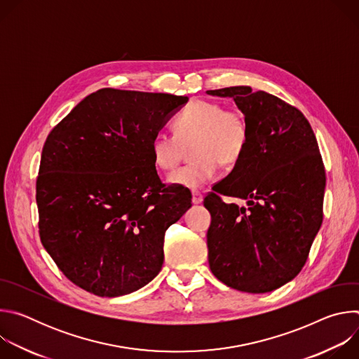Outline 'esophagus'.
Listing matches in <instances>:
<instances>
[{"mask_svg": "<svg viewBox=\"0 0 359 359\" xmlns=\"http://www.w3.org/2000/svg\"><path fill=\"white\" fill-rule=\"evenodd\" d=\"M201 201H203V196H201L198 191H193V194H191V203H193V204H201Z\"/></svg>", "mask_w": 359, "mask_h": 359, "instance_id": "obj_1", "label": "esophagus"}]
</instances>
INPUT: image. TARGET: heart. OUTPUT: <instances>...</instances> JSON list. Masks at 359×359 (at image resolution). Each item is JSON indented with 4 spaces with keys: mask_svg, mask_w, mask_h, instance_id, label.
<instances>
[{
    "mask_svg": "<svg viewBox=\"0 0 359 359\" xmlns=\"http://www.w3.org/2000/svg\"><path fill=\"white\" fill-rule=\"evenodd\" d=\"M175 135L158 133L151 139L150 155L155 166L163 172L173 170L183 146L191 143L193 163L180 168L168 177V183L200 190L217 175L219 163H237L248 143V125L240 109H224L210 100H194L173 121Z\"/></svg>",
    "mask_w": 359,
    "mask_h": 359,
    "instance_id": "b5f03b06",
    "label": "heart"
}]
</instances>
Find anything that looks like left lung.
<instances>
[{
  "instance_id": "8db88e82",
  "label": "left lung",
  "mask_w": 359,
  "mask_h": 359,
  "mask_svg": "<svg viewBox=\"0 0 359 359\" xmlns=\"http://www.w3.org/2000/svg\"><path fill=\"white\" fill-rule=\"evenodd\" d=\"M233 97L248 125V143L233 170L204 198L212 215L209 266L227 287L263 294L304 267L323 223L325 170L305 116L280 97L250 86L208 90ZM224 194L246 201L224 203Z\"/></svg>"
}]
</instances>
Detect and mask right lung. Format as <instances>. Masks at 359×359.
I'll return each mask as SVG.
<instances>
[{"mask_svg": "<svg viewBox=\"0 0 359 359\" xmlns=\"http://www.w3.org/2000/svg\"><path fill=\"white\" fill-rule=\"evenodd\" d=\"M187 100L104 88L46 137L36 179L39 237L82 290L121 297L162 270L165 233L191 208V194L162 184L150 143Z\"/></svg>", "mask_w": 359, "mask_h": 359, "instance_id": "right-lung-1", "label": "right lung"}]
</instances>
